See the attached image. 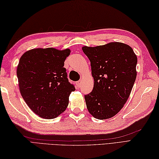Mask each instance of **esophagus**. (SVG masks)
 Listing matches in <instances>:
<instances>
[{
  "label": "esophagus",
  "instance_id": "1",
  "mask_svg": "<svg viewBox=\"0 0 159 159\" xmlns=\"http://www.w3.org/2000/svg\"><path fill=\"white\" fill-rule=\"evenodd\" d=\"M76 86L78 87H80V86H81V81H80V80H79V81H77L76 83Z\"/></svg>",
  "mask_w": 159,
  "mask_h": 159
}]
</instances>
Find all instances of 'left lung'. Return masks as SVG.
I'll use <instances>...</instances> for the list:
<instances>
[{
	"label": "left lung",
	"instance_id": "8db88e82",
	"mask_svg": "<svg viewBox=\"0 0 159 159\" xmlns=\"http://www.w3.org/2000/svg\"><path fill=\"white\" fill-rule=\"evenodd\" d=\"M91 62L93 90L85 95L87 108L98 120L112 117L122 109L135 81L137 58L130 46L111 42L83 46Z\"/></svg>",
	"mask_w": 159,
	"mask_h": 159
}]
</instances>
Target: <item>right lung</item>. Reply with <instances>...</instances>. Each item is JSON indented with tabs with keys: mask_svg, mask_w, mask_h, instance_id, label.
<instances>
[{
	"mask_svg": "<svg viewBox=\"0 0 159 159\" xmlns=\"http://www.w3.org/2000/svg\"><path fill=\"white\" fill-rule=\"evenodd\" d=\"M70 54V49L36 48L20 59L17 76L20 93L30 109L44 119H54L63 113L75 90L63 67Z\"/></svg>",
	"mask_w": 159,
	"mask_h": 159,
	"instance_id": "obj_1",
	"label": "right lung"
}]
</instances>
